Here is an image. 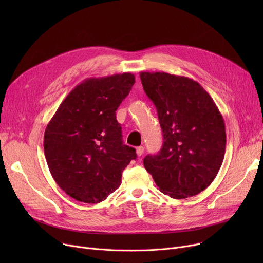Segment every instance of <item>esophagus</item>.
<instances>
[{
    "label": "esophagus",
    "instance_id": "obj_1",
    "mask_svg": "<svg viewBox=\"0 0 263 263\" xmlns=\"http://www.w3.org/2000/svg\"><path fill=\"white\" fill-rule=\"evenodd\" d=\"M143 154H144V147L143 146L136 147V155L139 156V157H141V156H143Z\"/></svg>",
    "mask_w": 263,
    "mask_h": 263
}]
</instances>
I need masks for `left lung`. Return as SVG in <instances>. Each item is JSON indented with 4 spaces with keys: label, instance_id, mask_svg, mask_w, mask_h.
<instances>
[{
    "label": "left lung",
    "instance_id": "8db88e82",
    "mask_svg": "<svg viewBox=\"0 0 263 263\" xmlns=\"http://www.w3.org/2000/svg\"><path fill=\"white\" fill-rule=\"evenodd\" d=\"M143 88L158 110L164 142L144 166L159 190L175 199L199 194L216 177L226 148L225 122L196 81L166 72H141Z\"/></svg>",
    "mask_w": 263,
    "mask_h": 263
}]
</instances>
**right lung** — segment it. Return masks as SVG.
<instances>
[{"label": "right lung", "instance_id": "1", "mask_svg": "<svg viewBox=\"0 0 263 263\" xmlns=\"http://www.w3.org/2000/svg\"><path fill=\"white\" fill-rule=\"evenodd\" d=\"M134 83L130 72L86 79L68 93L48 123L44 148L50 173L78 201L105 200L136 158L135 149L122 143L115 113Z\"/></svg>", "mask_w": 263, "mask_h": 263}]
</instances>
